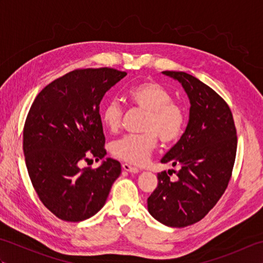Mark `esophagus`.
Masks as SVG:
<instances>
[{"label": "esophagus", "mask_w": 263, "mask_h": 263, "mask_svg": "<svg viewBox=\"0 0 263 263\" xmlns=\"http://www.w3.org/2000/svg\"><path fill=\"white\" fill-rule=\"evenodd\" d=\"M122 167H123V170L126 171V172H130V173H139V168H138V167H135V166H132V165H130V164H127V163L122 164Z\"/></svg>", "instance_id": "1"}]
</instances>
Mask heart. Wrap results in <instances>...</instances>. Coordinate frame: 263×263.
Segmentation results:
<instances>
[{
  "label": "heart",
  "instance_id": "1",
  "mask_svg": "<svg viewBox=\"0 0 263 263\" xmlns=\"http://www.w3.org/2000/svg\"><path fill=\"white\" fill-rule=\"evenodd\" d=\"M131 107L146 113L140 135H127L110 144V154L130 164L142 165L157 147L159 141L168 146L183 135L186 124V111L172 99L171 92L158 82L144 80L130 87L125 92ZM124 110L116 99H109L103 106L102 122L110 132L120 130Z\"/></svg>",
  "mask_w": 263,
  "mask_h": 263
}]
</instances>
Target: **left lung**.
<instances>
[{
	"label": "left lung",
	"mask_w": 263,
	"mask_h": 263,
	"mask_svg": "<svg viewBox=\"0 0 263 263\" xmlns=\"http://www.w3.org/2000/svg\"><path fill=\"white\" fill-rule=\"evenodd\" d=\"M164 74L182 83L191 108L186 130L161 163L178 166L158 173V185L148 198L155 219L171 227L192 225L208 214L224 194L235 163L237 136L230 106L205 83L180 71Z\"/></svg>",
	"instance_id": "8db88e82"
}]
</instances>
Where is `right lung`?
Here are the masks:
<instances>
[{
  "instance_id": "right-lung-1",
  "label": "right lung",
  "mask_w": 263,
  "mask_h": 263,
  "mask_svg": "<svg viewBox=\"0 0 263 263\" xmlns=\"http://www.w3.org/2000/svg\"><path fill=\"white\" fill-rule=\"evenodd\" d=\"M126 76L111 68L77 69L49 83L33 100L24 126V154L32 186L46 208L65 221H82L103 208L121 164L106 158L99 104Z\"/></svg>"
}]
</instances>
